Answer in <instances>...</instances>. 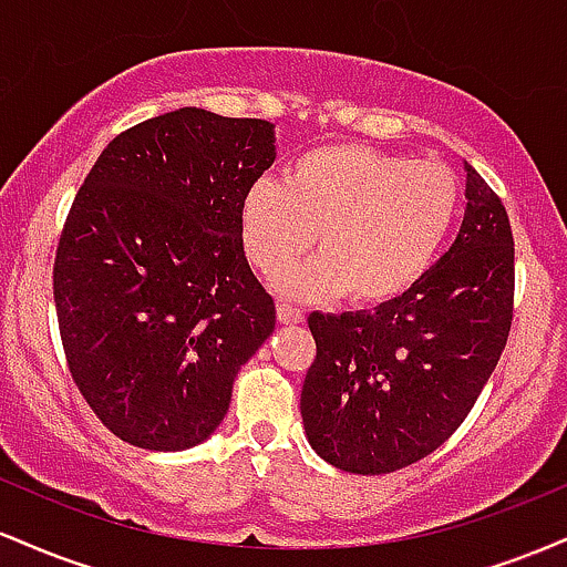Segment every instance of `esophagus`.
Masks as SVG:
<instances>
[{"label":"esophagus","mask_w":567,"mask_h":567,"mask_svg":"<svg viewBox=\"0 0 567 567\" xmlns=\"http://www.w3.org/2000/svg\"><path fill=\"white\" fill-rule=\"evenodd\" d=\"M277 317L282 324H301L306 320L303 309H296V306L288 301H279L277 303Z\"/></svg>","instance_id":"34e87169"}]
</instances>
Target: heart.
<instances>
[{
	"instance_id": "1",
	"label": "heart",
	"mask_w": 567,
	"mask_h": 567,
	"mask_svg": "<svg viewBox=\"0 0 567 567\" xmlns=\"http://www.w3.org/2000/svg\"><path fill=\"white\" fill-rule=\"evenodd\" d=\"M464 205L458 175L357 143L311 148L277 178H261L243 202L247 261L279 277L311 247L322 256L288 277L306 298L349 292L357 306L410 292L453 234Z\"/></svg>"
}]
</instances>
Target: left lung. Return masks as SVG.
Instances as JSON below:
<instances>
[{
  "mask_svg": "<svg viewBox=\"0 0 567 567\" xmlns=\"http://www.w3.org/2000/svg\"><path fill=\"white\" fill-rule=\"evenodd\" d=\"M514 239L504 202L466 165V213L451 250L375 311L309 315L317 357L301 415L336 470L389 474L464 424L512 330Z\"/></svg>",
  "mask_w": 567,
  "mask_h": 567,
  "instance_id": "8db88e82",
  "label": "left lung"
}]
</instances>
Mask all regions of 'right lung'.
Here are the masks:
<instances>
[{
    "label": "right lung",
    "instance_id": "add662e5",
    "mask_svg": "<svg viewBox=\"0 0 567 567\" xmlns=\"http://www.w3.org/2000/svg\"><path fill=\"white\" fill-rule=\"evenodd\" d=\"M275 125L178 109L109 143L53 266L69 373L101 424L146 451L210 437L277 322L243 247V202Z\"/></svg>",
    "mask_w": 567,
    "mask_h": 567
}]
</instances>
